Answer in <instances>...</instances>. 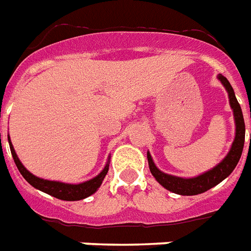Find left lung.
Returning <instances> with one entry per match:
<instances>
[{
	"mask_svg": "<svg viewBox=\"0 0 251 251\" xmlns=\"http://www.w3.org/2000/svg\"><path fill=\"white\" fill-rule=\"evenodd\" d=\"M218 79L221 81L222 85L227 90L228 98H229V104H231L233 116H235L236 136L233 143H232L231 150H229L227 156L223 158V161L219 162L215 168H213L209 172L202 173L201 175H197L195 178H180V176L165 174L161 170H158L157 166L154 165L152 157H151L150 152H148L147 153V158H148V165H150L151 173L156 178V180L164 188L170 191V192H174L176 195H182V196H193V195L206 192L207 189L213 188L217 184H219L222 180H225L228 175L235 170L236 165L238 164L240 157H241L242 150H244V143H245V122H244L241 107L238 104L235 91L232 89L231 83L228 82V79L225 76H222V75H218Z\"/></svg>",
	"mask_w": 251,
	"mask_h": 251,
	"instance_id": "left-lung-1",
	"label": "left lung"
}]
</instances>
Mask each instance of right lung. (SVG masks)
<instances>
[{"label": "right lung", "instance_id": "obj_1", "mask_svg": "<svg viewBox=\"0 0 251 251\" xmlns=\"http://www.w3.org/2000/svg\"><path fill=\"white\" fill-rule=\"evenodd\" d=\"M9 138V136H7ZM10 139V138H9ZM10 144V151L13 154V158L15 161V165L20 174L23 175V178L25 179L26 182L29 183L32 187L40 189L42 192L48 193L50 196L56 197L59 200H64V201H78V200H83L86 197L91 196L93 193L98 191V188L101 185L103 179L105 178V175L109 169V161L105 164L104 169L101 170L100 174H98L95 178L87 180V182L79 183V184H69V183H62V182H55V180H46V179L38 178L32 173H29L23 166V164L20 162L19 157L16 156L15 150H14L13 144L9 140Z\"/></svg>", "mask_w": 251, "mask_h": 251}]
</instances>
